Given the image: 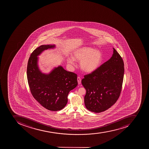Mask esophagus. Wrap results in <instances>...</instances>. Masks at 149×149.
I'll use <instances>...</instances> for the list:
<instances>
[{"label": "esophagus", "instance_id": "1", "mask_svg": "<svg viewBox=\"0 0 149 149\" xmlns=\"http://www.w3.org/2000/svg\"><path fill=\"white\" fill-rule=\"evenodd\" d=\"M77 81L78 84L80 85L81 84V79L80 77H77Z\"/></svg>", "mask_w": 149, "mask_h": 149}]
</instances>
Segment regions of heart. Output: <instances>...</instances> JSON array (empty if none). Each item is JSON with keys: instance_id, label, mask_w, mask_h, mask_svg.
I'll return each mask as SVG.
<instances>
[{"instance_id": "obj_1", "label": "heart", "mask_w": 149, "mask_h": 149, "mask_svg": "<svg viewBox=\"0 0 149 149\" xmlns=\"http://www.w3.org/2000/svg\"><path fill=\"white\" fill-rule=\"evenodd\" d=\"M72 57L67 58L68 63L73 66L75 65V61H80L81 69L88 73L96 70L103 60L102 53L100 50L87 47H81L74 51Z\"/></svg>"}]
</instances>
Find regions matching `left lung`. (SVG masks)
Masks as SVG:
<instances>
[{
    "label": "left lung",
    "instance_id": "left-lung-1",
    "mask_svg": "<svg viewBox=\"0 0 149 149\" xmlns=\"http://www.w3.org/2000/svg\"><path fill=\"white\" fill-rule=\"evenodd\" d=\"M113 49L108 61L91 74L85 75L81 81L86 90V108L90 111H104L116 102L122 90L124 63L121 56Z\"/></svg>",
    "mask_w": 149,
    "mask_h": 149
}]
</instances>
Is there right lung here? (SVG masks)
I'll list each match as a JSON object with an SVG mask.
<instances>
[{"instance_id":"add662e5","label":"right lung","mask_w":149,"mask_h":149,"mask_svg":"<svg viewBox=\"0 0 149 149\" xmlns=\"http://www.w3.org/2000/svg\"><path fill=\"white\" fill-rule=\"evenodd\" d=\"M55 45H41L35 49L28 60L27 78L31 92L35 100L46 109L58 111L68 102V95L77 86V75L59 65L48 74L39 68V55L45 50L54 49Z\"/></svg>"}]
</instances>
